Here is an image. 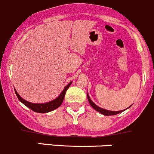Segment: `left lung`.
Masks as SVG:
<instances>
[{"label":"left lung","instance_id":"1","mask_svg":"<svg viewBox=\"0 0 154 154\" xmlns=\"http://www.w3.org/2000/svg\"><path fill=\"white\" fill-rule=\"evenodd\" d=\"M87 96H88V101H89V103L91 104V106H92V107L94 108V109H95L96 111H97V112H100V113L103 114V115H106V116H109V115H118V114L121 113V112H124V110H121V111H117V112H113V111H109V110H106V109H102V108L99 107L98 106H97L95 103H94V102H93L92 100H91V98H90L88 94H87ZM129 107H131V106H129ZM129 107L127 108V109H129Z\"/></svg>","mask_w":154,"mask_h":154}]
</instances>
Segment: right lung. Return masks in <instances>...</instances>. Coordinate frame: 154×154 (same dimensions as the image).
Instances as JSON below:
<instances>
[{
    "instance_id": "obj_1",
    "label": "right lung",
    "mask_w": 154,
    "mask_h": 154,
    "mask_svg": "<svg viewBox=\"0 0 154 154\" xmlns=\"http://www.w3.org/2000/svg\"><path fill=\"white\" fill-rule=\"evenodd\" d=\"M71 84H72V82H69V83L65 87L64 89L63 90V91L60 93V94L57 97V98L45 103H30V102L26 101L25 100L22 99V97L19 96V94H18L17 91H16V90H15V92H16V96H17L18 99L20 100V102H22L24 105H25L27 107H28L29 109H31L32 111H33V112H37V113H47V112H51V111L57 109V108L62 104L63 99H64L65 94H66V91H67V89L69 88V87L70 86Z\"/></svg>"
}]
</instances>
